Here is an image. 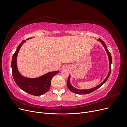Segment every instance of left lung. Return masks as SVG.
Segmentation results:
<instances>
[{
	"mask_svg": "<svg viewBox=\"0 0 127 127\" xmlns=\"http://www.w3.org/2000/svg\"><path fill=\"white\" fill-rule=\"evenodd\" d=\"M98 40L100 41V42L102 43L103 45L104 46V47L105 50H106V52L107 53V55H108L109 59V64H110V71L109 72V74H108V75H107V76L106 77V78H105V79L104 80V82L103 83H102L100 84V85H99L95 87L94 88H91V89L86 90H78V89H76V88H74V87H72L71 85V84L70 83V76H69L68 80H67V85L68 88H69V90L70 91H71L72 92H73V93H76V94H90V93H92V92H93V91H96V90H97L98 88H99L101 86H102L103 84L106 82V80H107V79H108L110 75V73H111V64H112V57H111V55L110 52L108 50H107V47H106L105 43L101 39H99Z\"/></svg>",
	"mask_w": 127,
	"mask_h": 127,
	"instance_id": "obj_1",
	"label": "left lung"
}]
</instances>
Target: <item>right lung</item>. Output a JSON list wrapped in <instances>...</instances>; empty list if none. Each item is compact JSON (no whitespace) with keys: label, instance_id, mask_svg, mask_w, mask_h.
I'll return each mask as SVG.
<instances>
[{"label":"right lung","instance_id":"add662e5","mask_svg":"<svg viewBox=\"0 0 127 127\" xmlns=\"http://www.w3.org/2000/svg\"><path fill=\"white\" fill-rule=\"evenodd\" d=\"M25 42V40L22 41L19 44L12 58L11 70L13 78L17 86L26 93L34 96L43 95L49 90L51 85V79L53 76L59 72V71L48 72L36 78L31 79L22 76L18 71L16 59L18 51L22 44Z\"/></svg>","mask_w":127,"mask_h":127}]
</instances>
